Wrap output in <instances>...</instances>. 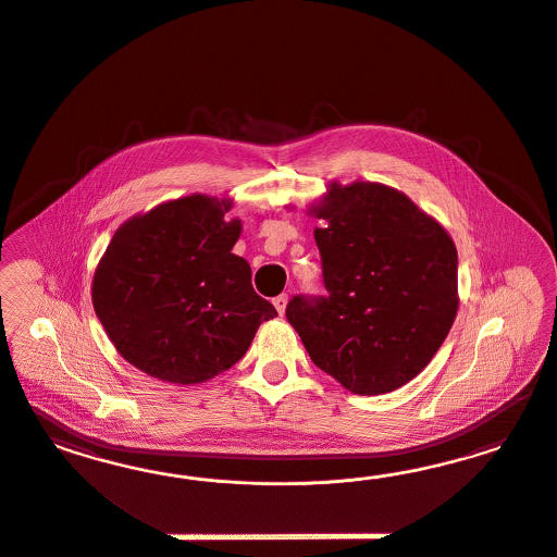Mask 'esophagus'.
<instances>
[{
    "mask_svg": "<svg viewBox=\"0 0 557 557\" xmlns=\"http://www.w3.org/2000/svg\"><path fill=\"white\" fill-rule=\"evenodd\" d=\"M286 304L287 294H280V296H275V298H273V306L277 308V312H280V314H284V312H286Z\"/></svg>",
    "mask_w": 557,
    "mask_h": 557,
    "instance_id": "34e87169",
    "label": "esophagus"
}]
</instances>
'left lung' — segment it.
Wrapping results in <instances>:
<instances>
[{"label": "left lung", "mask_w": 557, "mask_h": 557, "mask_svg": "<svg viewBox=\"0 0 557 557\" xmlns=\"http://www.w3.org/2000/svg\"><path fill=\"white\" fill-rule=\"evenodd\" d=\"M326 296H294L287 322L317 368L354 394L405 386L456 321L457 251L437 220L394 187L331 184L310 210Z\"/></svg>", "instance_id": "8db88e82"}]
</instances>
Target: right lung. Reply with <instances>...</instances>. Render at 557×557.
<instances>
[{
	"label": "right lung",
	"instance_id": "1",
	"mask_svg": "<svg viewBox=\"0 0 557 557\" xmlns=\"http://www.w3.org/2000/svg\"><path fill=\"white\" fill-rule=\"evenodd\" d=\"M231 200L194 194L126 220L94 275L101 326L128 363L171 384H200L247 354L277 317L231 253L240 220Z\"/></svg>",
	"mask_w": 557,
	"mask_h": 557
}]
</instances>
